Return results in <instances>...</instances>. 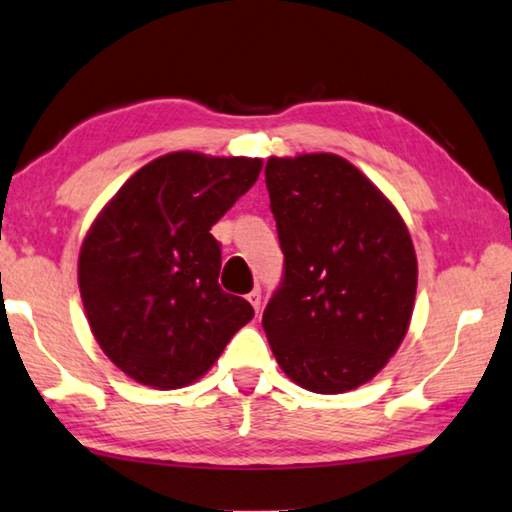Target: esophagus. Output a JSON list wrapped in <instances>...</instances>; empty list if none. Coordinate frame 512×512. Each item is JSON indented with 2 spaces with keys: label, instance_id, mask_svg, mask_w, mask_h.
<instances>
[{
  "label": "esophagus",
  "instance_id": "34e87169",
  "mask_svg": "<svg viewBox=\"0 0 512 512\" xmlns=\"http://www.w3.org/2000/svg\"><path fill=\"white\" fill-rule=\"evenodd\" d=\"M248 301H250V304H253L255 313H259V308H262V292H259V290H253V292L248 294Z\"/></svg>",
  "mask_w": 512,
  "mask_h": 512
}]
</instances>
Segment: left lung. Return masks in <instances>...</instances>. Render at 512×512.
<instances>
[{
	"label": "left lung",
	"mask_w": 512,
	"mask_h": 512,
	"mask_svg": "<svg viewBox=\"0 0 512 512\" xmlns=\"http://www.w3.org/2000/svg\"><path fill=\"white\" fill-rule=\"evenodd\" d=\"M285 278L262 315L273 357L308 392L369 383L413 318L417 257L390 199L334 153L269 157Z\"/></svg>",
	"instance_id": "obj_1"
}]
</instances>
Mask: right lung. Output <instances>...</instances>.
I'll return each instance as SVG.
<instances>
[{
    "mask_svg": "<svg viewBox=\"0 0 512 512\" xmlns=\"http://www.w3.org/2000/svg\"><path fill=\"white\" fill-rule=\"evenodd\" d=\"M262 164L167 153L136 171L90 225L78 255L85 318L104 355L136 383H197L253 320V306L218 285L211 227L255 185Z\"/></svg>",
    "mask_w": 512,
    "mask_h": 512,
    "instance_id": "add662e5",
    "label": "right lung"
}]
</instances>
